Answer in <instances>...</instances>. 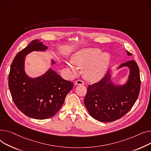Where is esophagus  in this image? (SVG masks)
Wrapping results in <instances>:
<instances>
[{
    "mask_svg": "<svg viewBox=\"0 0 151 151\" xmlns=\"http://www.w3.org/2000/svg\"><path fill=\"white\" fill-rule=\"evenodd\" d=\"M75 85H84V82L82 81H81V80H77V81L75 82Z\"/></svg>",
    "mask_w": 151,
    "mask_h": 151,
    "instance_id": "esophagus-1",
    "label": "esophagus"
}]
</instances>
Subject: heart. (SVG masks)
<instances>
[{
	"instance_id": "1",
	"label": "heart",
	"mask_w": 151,
	"mask_h": 151,
	"mask_svg": "<svg viewBox=\"0 0 151 151\" xmlns=\"http://www.w3.org/2000/svg\"><path fill=\"white\" fill-rule=\"evenodd\" d=\"M101 51L98 49H85L78 52L73 58L68 67L73 73H76V68L84 69V76L88 81L94 82L99 81L107 70L110 57L108 53L99 55Z\"/></svg>"
}]
</instances>
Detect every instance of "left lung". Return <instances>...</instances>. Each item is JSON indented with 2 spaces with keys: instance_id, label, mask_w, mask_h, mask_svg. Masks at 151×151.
I'll use <instances>...</instances> for the list:
<instances>
[{
  "instance_id": "1",
  "label": "left lung",
  "mask_w": 151,
  "mask_h": 151,
  "mask_svg": "<svg viewBox=\"0 0 151 151\" xmlns=\"http://www.w3.org/2000/svg\"><path fill=\"white\" fill-rule=\"evenodd\" d=\"M127 55H131L127 51ZM128 66L130 75L123 86H114L109 70L99 82L88 86L84 104L91 116L101 122H112L122 118L137 100L141 86L139 70L136 61H128L119 68Z\"/></svg>"
}]
</instances>
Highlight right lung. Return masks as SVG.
Masks as SVG:
<instances>
[{
  "label": "right lung",
  "mask_w": 151,
  "mask_h": 151,
  "mask_svg": "<svg viewBox=\"0 0 151 151\" xmlns=\"http://www.w3.org/2000/svg\"><path fill=\"white\" fill-rule=\"evenodd\" d=\"M46 49L40 40H33L16 55L8 75L9 90L16 107L26 116L37 119H45L55 115L74 86L73 82L62 78L51 69L35 78L25 74L24 56L32 51Z\"/></svg>",
  "instance_id": "right-lung-1"
}]
</instances>
